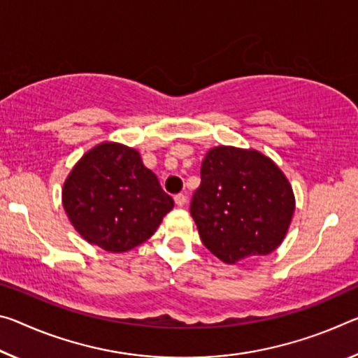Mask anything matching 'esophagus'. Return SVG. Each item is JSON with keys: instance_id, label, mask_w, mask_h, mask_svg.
Wrapping results in <instances>:
<instances>
[{"instance_id": "obj_1", "label": "esophagus", "mask_w": 358, "mask_h": 358, "mask_svg": "<svg viewBox=\"0 0 358 358\" xmlns=\"http://www.w3.org/2000/svg\"><path fill=\"white\" fill-rule=\"evenodd\" d=\"M173 201H175V203H177L178 207H183L185 203H186V196L185 194H177L173 197Z\"/></svg>"}]
</instances>
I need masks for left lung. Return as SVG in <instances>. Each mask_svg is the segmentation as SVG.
Instances as JSON below:
<instances>
[{"label": "left lung", "instance_id": "1", "mask_svg": "<svg viewBox=\"0 0 358 358\" xmlns=\"http://www.w3.org/2000/svg\"><path fill=\"white\" fill-rule=\"evenodd\" d=\"M191 217L210 252L226 264L266 257L285 239L296 207L287 175L255 148L208 150Z\"/></svg>", "mask_w": 358, "mask_h": 358}]
</instances>
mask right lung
<instances>
[{"instance_id": "right-lung-1", "label": "right lung", "mask_w": 358, "mask_h": 358, "mask_svg": "<svg viewBox=\"0 0 358 358\" xmlns=\"http://www.w3.org/2000/svg\"><path fill=\"white\" fill-rule=\"evenodd\" d=\"M62 203L78 234L110 253L150 239L173 208L140 152L117 141H101L84 152L66 175Z\"/></svg>"}]
</instances>
